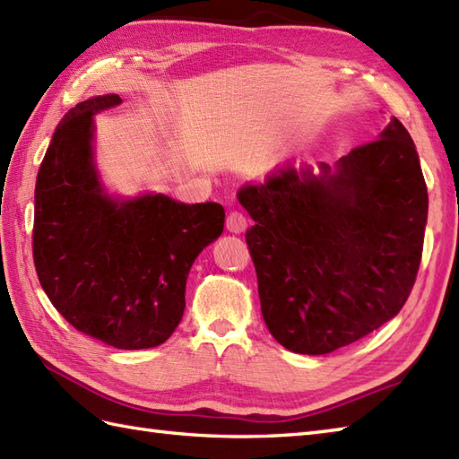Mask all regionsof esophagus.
I'll use <instances>...</instances> for the list:
<instances>
[{"mask_svg": "<svg viewBox=\"0 0 459 459\" xmlns=\"http://www.w3.org/2000/svg\"><path fill=\"white\" fill-rule=\"evenodd\" d=\"M225 227H227V230H229V232H232V234H242L244 230H247L248 222H247V217H244L242 212H238V211H230L229 215H227Z\"/></svg>", "mask_w": 459, "mask_h": 459, "instance_id": "34e87169", "label": "esophagus"}]
</instances>
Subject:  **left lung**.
Returning a JSON list of instances; mask_svg holds the SVG:
<instances>
[{"mask_svg":"<svg viewBox=\"0 0 459 459\" xmlns=\"http://www.w3.org/2000/svg\"><path fill=\"white\" fill-rule=\"evenodd\" d=\"M265 326L295 354L321 356L374 333L412 290L429 217L409 131L379 138L334 166H285L237 194Z\"/></svg>","mask_w":459,"mask_h":459,"instance_id":"left-lung-1","label":"left lung"}]
</instances>
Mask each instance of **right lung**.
Masks as SVG:
<instances>
[{
  "instance_id": "add662e5",
  "label": "right lung",
  "mask_w": 459,
  "mask_h": 459,
  "mask_svg": "<svg viewBox=\"0 0 459 459\" xmlns=\"http://www.w3.org/2000/svg\"><path fill=\"white\" fill-rule=\"evenodd\" d=\"M121 98L98 95L58 123L35 186L39 281L66 321L119 350L164 344L186 308L191 265L225 227L219 204L162 194L113 197L93 158V117Z\"/></svg>"
}]
</instances>
